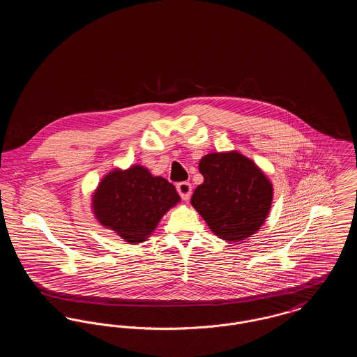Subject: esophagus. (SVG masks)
<instances>
[{
  "instance_id": "esophagus-1",
  "label": "esophagus",
  "mask_w": 357,
  "mask_h": 357,
  "mask_svg": "<svg viewBox=\"0 0 357 357\" xmlns=\"http://www.w3.org/2000/svg\"><path fill=\"white\" fill-rule=\"evenodd\" d=\"M176 190H178V192H179V195H181V198H182L183 201H187V199L190 198V195H191L192 187H191L190 182H179V183L176 185Z\"/></svg>"
}]
</instances>
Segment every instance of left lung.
Instances as JSON below:
<instances>
[{
  "label": "left lung",
  "mask_w": 357,
  "mask_h": 357,
  "mask_svg": "<svg viewBox=\"0 0 357 357\" xmlns=\"http://www.w3.org/2000/svg\"><path fill=\"white\" fill-rule=\"evenodd\" d=\"M204 183L194 190L191 204L215 236L238 242L262 226L271 204V182L255 163L236 153H214L199 162Z\"/></svg>",
  "instance_id": "left-lung-1"
}]
</instances>
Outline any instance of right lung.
Here are the masks:
<instances>
[{"label":"right lung","mask_w":357,"mask_h":357,"mask_svg":"<svg viewBox=\"0 0 357 357\" xmlns=\"http://www.w3.org/2000/svg\"><path fill=\"white\" fill-rule=\"evenodd\" d=\"M169 181L134 166L108 174L93 197L98 220L130 243L146 241L163 214L179 202Z\"/></svg>","instance_id":"1"}]
</instances>
